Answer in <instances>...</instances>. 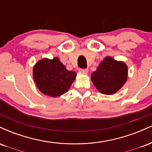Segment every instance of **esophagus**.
<instances>
[{
  "instance_id": "34e87169",
  "label": "esophagus",
  "mask_w": 152,
  "mask_h": 152,
  "mask_svg": "<svg viewBox=\"0 0 152 152\" xmlns=\"http://www.w3.org/2000/svg\"><path fill=\"white\" fill-rule=\"evenodd\" d=\"M78 71H79V72L83 73V74H86V73H88V70L87 69H80Z\"/></svg>"
}]
</instances>
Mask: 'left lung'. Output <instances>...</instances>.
<instances>
[{"label":"left lung","mask_w":152,"mask_h":152,"mask_svg":"<svg viewBox=\"0 0 152 152\" xmlns=\"http://www.w3.org/2000/svg\"><path fill=\"white\" fill-rule=\"evenodd\" d=\"M127 75L128 67L124 63L107 56L91 74V81L99 92L111 95L124 86L126 81Z\"/></svg>","instance_id":"1"}]
</instances>
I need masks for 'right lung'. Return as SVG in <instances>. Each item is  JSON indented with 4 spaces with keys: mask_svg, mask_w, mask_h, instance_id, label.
Instances as JSON below:
<instances>
[{
    "mask_svg": "<svg viewBox=\"0 0 152 152\" xmlns=\"http://www.w3.org/2000/svg\"><path fill=\"white\" fill-rule=\"evenodd\" d=\"M33 76L38 88L43 94L57 97L69 91L76 73L68 71L58 58H43L34 66Z\"/></svg>",
    "mask_w": 152,
    "mask_h": 152,
    "instance_id": "right-lung-1",
    "label": "right lung"
}]
</instances>
